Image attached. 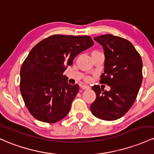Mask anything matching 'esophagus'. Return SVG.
Returning a JSON list of instances; mask_svg holds the SVG:
<instances>
[{
  "mask_svg": "<svg viewBox=\"0 0 154 154\" xmlns=\"http://www.w3.org/2000/svg\"><path fill=\"white\" fill-rule=\"evenodd\" d=\"M82 88L83 89H89L90 87H89V86L86 85V84H84V85L82 86Z\"/></svg>",
  "mask_w": 154,
  "mask_h": 154,
  "instance_id": "esophagus-1",
  "label": "esophagus"
}]
</instances>
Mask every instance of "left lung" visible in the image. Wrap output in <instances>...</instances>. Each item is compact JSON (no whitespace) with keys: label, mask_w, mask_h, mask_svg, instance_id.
I'll return each instance as SVG.
<instances>
[{"label":"left lung","mask_w":154,"mask_h":154,"mask_svg":"<svg viewBox=\"0 0 154 154\" xmlns=\"http://www.w3.org/2000/svg\"><path fill=\"white\" fill-rule=\"evenodd\" d=\"M105 54L104 72L100 82L108 84L110 91L92 86L96 100L90 109L97 118L116 120L127 113L137 97L143 81V62L130 41L113 35L94 37Z\"/></svg>","instance_id":"1"}]
</instances>
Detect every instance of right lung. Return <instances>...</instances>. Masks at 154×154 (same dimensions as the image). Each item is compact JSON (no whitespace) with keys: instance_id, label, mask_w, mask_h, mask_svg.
<instances>
[{"instance_id":"obj_1","label":"right lung","mask_w":154,"mask_h":154,"mask_svg":"<svg viewBox=\"0 0 154 154\" xmlns=\"http://www.w3.org/2000/svg\"><path fill=\"white\" fill-rule=\"evenodd\" d=\"M89 36L54 35L31 49L20 70V91L34 118L55 123L68 115L79 91L63 75L79 53L93 46Z\"/></svg>"}]
</instances>
